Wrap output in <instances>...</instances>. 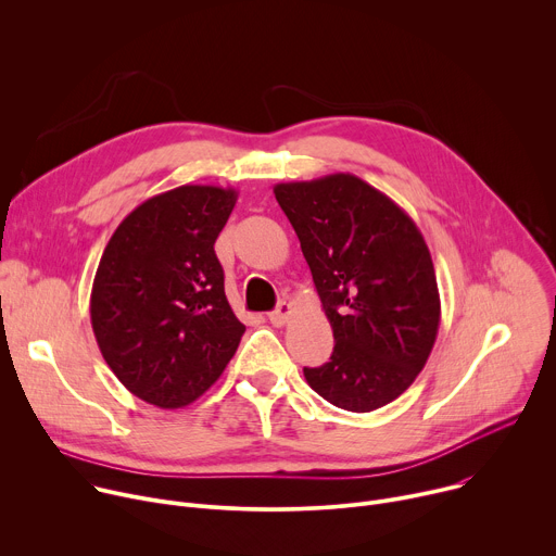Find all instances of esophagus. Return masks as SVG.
Returning <instances> with one entry per match:
<instances>
[{"label":"esophagus","mask_w":556,"mask_h":556,"mask_svg":"<svg viewBox=\"0 0 556 556\" xmlns=\"http://www.w3.org/2000/svg\"><path fill=\"white\" fill-rule=\"evenodd\" d=\"M290 316H292V307H290V303L279 301V303H277V307L268 314V319H270V324H273V326L281 328V326H286V324H288Z\"/></svg>","instance_id":"esophagus-1"}]
</instances>
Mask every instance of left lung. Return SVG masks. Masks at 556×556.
Wrapping results in <instances>:
<instances>
[{
    "mask_svg": "<svg viewBox=\"0 0 556 556\" xmlns=\"http://www.w3.org/2000/svg\"><path fill=\"white\" fill-rule=\"evenodd\" d=\"M275 198L290 219L334 332L307 384L334 407H384L422 371L440 326L431 253L414 219L352 174L281 182Z\"/></svg>",
    "mask_w": 556,
    "mask_h": 556,
    "instance_id": "left-lung-1",
    "label": "left lung"
}]
</instances>
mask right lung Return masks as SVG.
<instances>
[{
    "instance_id": "right-lung-1",
    "label": "right lung",
    "mask_w": 556,
    "mask_h": 556,
    "mask_svg": "<svg viewBox=\"0 0 556 556\" xmlns=\"http://www.w3.org/2000/svg\"><path fill=\"white\" fill-rule=\"evenodd\" d=\"M235 202V189L211 185L153 195L118 224L103 251L92 330L116 378L149 405H191L247 332L228 305L213 249Z\"/></svg>"
}]
</instances>
